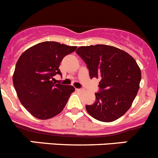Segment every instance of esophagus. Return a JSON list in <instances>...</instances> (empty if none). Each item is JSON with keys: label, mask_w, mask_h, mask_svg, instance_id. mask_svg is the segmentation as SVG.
<instances>
[{"label": "esophagus", "mask_w": 158, "mask_h": 158, "mask_svg": "<svg viewBox=\"0 0 158 158\" xmlns=\"http://www.w3.org/2000/svg\"><path fill=\"white\" fill-rule=\"evenodd\" d=\"M76 91H80V92H81V91H83V89H81V88H76Z\"/></svg>", "instance_id": "34e87169"}]
</instances>
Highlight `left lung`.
<instances>
[{
	"label": "left lung",
	"mask_w": 158,
	"mask_h": 158,
	"mask_svg": "<svg viewBox=\"0 0 158 158\" xmlns=\"http://www.w3.org/2000/svg\"><path fill=\"white\" fill-rule=\"evenodd\" d=\"M76 52L87 64L90 77L100 79L96 101L86 106L89 115L106 123L123 116L139 88L141 71L134 58L118 48L102 44L80 46Z\"/></svg>",
	"instance_id": "8db88e82"
}]
</instances>
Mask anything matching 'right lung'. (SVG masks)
Wrapping results in <instances>:
<instances>
[{"mask_svg":"<svg viewBox=\"0 0 158 158\" xmlns=\"http://www.w3.org/2000/svg\"><path fill=\"white\" fill-rule=\"evenodd\" d=\"M76 49L46 41L28 48L19 58L13 85L22 106L34 117L48 119L64 109L75 88L52 81L55 75H62L59 67L63 58Z\"/></svg>","mask_w":158,"mask_h":158,"instance_id":"add662e5","label":"right lung"}]
</instances>
